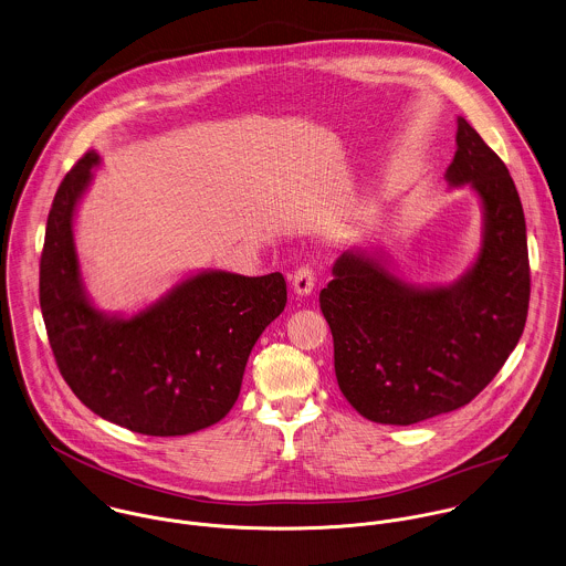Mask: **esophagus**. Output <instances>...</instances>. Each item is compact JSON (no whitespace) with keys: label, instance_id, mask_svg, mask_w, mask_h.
Instances as JSON below:
<instances>
[{"label":"esophagus","instance_id":"34e87169","mask_svg":"<svg viewBox=\"0 0 566 566\" xmlns=\"http://www.w3.org/2000/svg\"><path fill=\"white\" fill-rule=\"evenodd\" d=\"M291 284H293V293L295 295H300V297L311 295L313 289H315V273H313V269H308V266L297 269L293 273V277H291Z\"/></svg>","mask_w":566,"mask_h":566}]
</instances>
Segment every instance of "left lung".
<instances>
[{"mask_svg":"<svg viewBox=\"0 0 566 566\" xmlns=\"http://www.w3.org/2000/svg\"><path fill=\"white\" fill-rule=\"evenodd\" d=\"M449 188L468 186L481 240L449 284L407 282L382 247L358 244L333 264L319 306L335 339L345 400L367 420L409 427L468 405L503 367L530 306L527 227L499 155L459 115Z\"/></svg>","mask_w":566,"mask_h":566,"instance_id":"obj_1","label":"left lung"}]
</instances>
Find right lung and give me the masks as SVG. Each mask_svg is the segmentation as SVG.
<instances>
[{
  "label": "right lung",
  "instance_id": "add662e5",
  "mask_svg": "<svg viewBox=\"0 0 566 566\" xmlns=\"http://www.w3.org/2000/svg\"><path fill=\"white\" fill-rule=\"evenodd\" d=\"M98 164L92 150L65 175L48 217L39 300L54 358L101 418L155 438L197 433L238 400L255 340L286 306V282L282 273L201 269L135 313L103 311L85 286L74 235Z\"/></svg>",
  "mask_w": 566,
  "mask_h": 566
}]
</instances>
